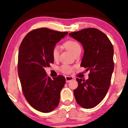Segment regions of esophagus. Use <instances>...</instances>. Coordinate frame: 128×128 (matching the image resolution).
Returning <instances> with one entry per match:
<instances>
[{
	"label": "esophagus",
	"instance_id": "1",
	"mask_svg": "<svg viewBox=\"0 0 128 128\" xmlns=\"http://www.w3.org/2000/svg\"><path fill=\"white\" fill-rule=\"evenodd\" d=\"M66 82H69V81H72V80H73V77H71V76H66Z\"/></svg>",
	"mask_w": 128,
	"mask_h": 128
}]
</instances>
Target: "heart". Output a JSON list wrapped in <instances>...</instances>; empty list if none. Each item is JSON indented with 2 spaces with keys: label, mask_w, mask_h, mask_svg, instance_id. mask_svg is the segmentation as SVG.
I'll use <instances>...</instances> for the list:
<instances>
[{
  "label": "heart",
  "mask_w": 128,
  "mask_h": 128,
  "mask_svg": "<svg viewBox=\"0 0 128 128\" xmlns=\"http://www.w3.org/2000/svg\"><path fill=\"white\" fill-rule=\"evenodd\" d=\"M64 46L72 54H74L78 50H81V46H80L79 43L76 42V41L73 40H68L66 41L64 43ZM52 55L53 59L54 60H56L58 59V58L59 57V48L58 46L54 47L52 51ZM60 70L62 73L68 74V73H70L72 72V68L70 66L64 65V66H62L61 67Z\"/></svg>",
  "instance_id": "b5f03b06"
}]
</instances>
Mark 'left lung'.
I'll return each instance as SVG.
<instances>
[{
    "label": "left lung",
    "mask_w": 128,
    "mask_h": 128,
    "mask_svg": "<svg viewBox=\"0 0 128 128\" xmlns=\"http://www.w3.org/2000/svg\"><path fill=\"white\" fill-rule=\"evenodd\" d=\"M82 44L84 50L81 66L90 71L88 79L77 78L74 90L77 103L84 108L95 107L110 88L114 69V47L107 36L95 28H86L69 34Z\"/></svg>",
    "instance_id": "1"
}]
</instances>
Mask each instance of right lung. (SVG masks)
I'll use <instances>...</instances> for the list:
<instances>
[{
    "instance_id": "obj_1",
    "label": "right lung",
    "mask_w": 128,
    "mask_h": 128,
    "mask_svg": "<svg viewBox=\"0 0 128 128\" xmlns=\"http://www.w3.org/2000/svg\"><path fill=\"white\" fill-rule=\"evenodd\" d=\"M68 33L40 28L28 33L20 44L18 74L21 88L28 102L38 111L50 112L59 103L66 78L59 75L51 79L44 69L54 62V47Z\"/></svg>"
}]
</instances>
